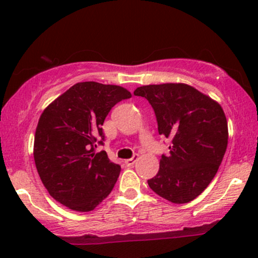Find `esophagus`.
I'll return each instance as SVG.
<instances>
[{"label":"esophagus","mask_w":258,"mask_h":258,"mask_svg":"<svg viewBox=\"0 0 258 258\" xmlns=\"http://www.w3.org/2000/svg\"><path fill=\"white\" fill-rule=\"evenodd\" d=\"M136 161H137V156H133L131 159L125 160V165L126 166H133V164H135Z\"/></svg>","instance_id":"1"}]
</instances>
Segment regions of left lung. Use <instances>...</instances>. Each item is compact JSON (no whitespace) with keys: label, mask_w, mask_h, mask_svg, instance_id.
<instances>
[{"label":"left lung","mask_w":258,"mask_h":258,"mask_svg":"<svg viewBox=\"0 0 258 258\" xmlns=\"http://www.w3.org/2000/svg\"><path fill=\"white\" fill-rule=\"evenodd\" d=\"M144 97L155 112L159 135L171 141L150 189L173 204L199 197L217 173L228 144V123L216 100L185 84L148 85Z\"/></svg>","instance_id":"obj_1"}]
</instances>
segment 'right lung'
Masks as SVG:
<instances>
[{
    "instance_id": "obj_1",
    "label": "right lung",
    "mask_w": 258,
    "mask_h": 258,
    "mask_svg": "<svg viewBox=\"0 0 258 258\" xmlns=\"http://www.w3.org/2000/svg\"><path fill=\"white\" fill-rule=\"evenodd\" d=\"M131 97L121 86L79 82L41 114L35 132V165L44 188L61 205L88 212L110 194L121 167L104 150L96 153V148L104 141L102 126L110 109Z\"/></svg>"
}]
</instances>
